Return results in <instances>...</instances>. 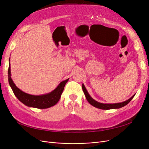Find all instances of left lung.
<instances>
[{"label": "left lung", "mask_w": 149, "mask_h": 149, "mask_svg": "<svg viewBox=\"0 0 149 149\" xmlns=\"http://www.w3.org/2000/svg\"><path fill=\"white\" fill-rule=\"evenodd\" d=\"M82 88H83V91L84 93V95L86 96V98L87 101L89 102L90 104L92 105L94 107L98 108V109H104V110L112 109H119V108L123 107L125 105H127V104L132 100V98L135 96L134 94V95H133L131 97L129 98L127 101L122 102L114 103V104H104V103H101L95 101L94 99H93L91 96H90V95L89 94L88 92L87 91V90L86 89L84 85L83 84H82Z\"/></svg>", "instance_id": "1"}]
</instances>
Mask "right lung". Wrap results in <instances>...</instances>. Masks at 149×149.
I'll list each match as a JSON object with an SVG mask.
<instances>
[{
	"label": "right lung",
	"mask_w": 149,
	"mask_h": 149,
	"mask_svg": "<svg viewBox=\"0 0 149 149\" xmlns=\"http://www.w3.org/2000/svg\"><path fill=\"white\" fill-rule=\"evenodd\" d=\"M8 78L10 86L18 100L26 106L38 108V109H47V108L55 106L59 101L61 94L63 91L65 86L69 79L68 78L63 81L53 91L50 93L42 94V95L35 96L22 91V90L16 86L11 78L10 63H9V66H8Z\"/></svg>",
	"instance_id": "obj_1"
}]
</instances>
